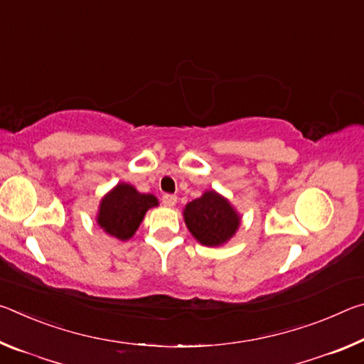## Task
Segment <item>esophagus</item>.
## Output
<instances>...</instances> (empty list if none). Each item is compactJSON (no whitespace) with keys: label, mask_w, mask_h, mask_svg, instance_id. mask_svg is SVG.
Segmentation results:
<instances>
[{"label":"esophagus","mask_w":364,"mask_h":364,"mask_svg":"<svg viewBox=\"0 0 364 364\" xmlns=\"http://www.w3.org/2000/svg\"><path fill=\"white\" fill-rule=\"evenodd\" d=\"M176 200H178V197L173 196V194H165V196H162V204H164L165 207H173V205L176 204Z\"/></svg>","instance_id":"esophagus-1"}]
</instances>
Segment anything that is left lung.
Instances as JSON below:
<instances>
[{"label":"left lung","instance_id":"left-lung-1","mask_svg":"<svg viewBox=\"0 0 364 364\" xmlns=\"http://www.w3.org/2000/svg\"><path fill=\"white\" fill-rule=\"evenodd\" d=\"M184 223L191 234L207 247L226 244L236 234L241 217L230 200L215 191H205L184 207Z\"/></svg>","mask_w":364,"mask_h":364}]
</instances>
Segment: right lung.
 Listing matches in <instances>:
<instances>
[{
	"label": "right lung",
	"mask_w": 364,
	"mask_h": 364,
	"mask_svg": "<svg viewBox=\"0 0 364 364\" xmlns=\"http://www.w3.org/2000/svg\"><path fill=\"white\" fill-rule=\"evenodd\" d=\"M157 205L156 196L138 193L132 184L119 183L102 197L96 221L109 236L128 241L136 232L146 212Z\"/></svg>",
	"instance_id": "1"
}]
</instances>
